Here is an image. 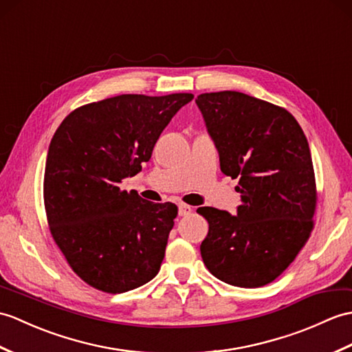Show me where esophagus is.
<instances>
[{
	"mask_svg": "<svg viewBox=\"0 0 352 352\" xmlns=\"http://www.w3.org/2000/svg\"><path fill=\"white\" fill-rule=\"evenodd\" d=\"M192 211H193V207L187 206V204H179L178 206V216H182V217L189 216Z\"/></svg>",
	"mask_w": 352,
	"mask_h": 352,
	"instance_id": "34e87169",
	"label": "esophagus"
}]
</instances>
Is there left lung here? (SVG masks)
<instances>
[{"label": "left lung", "mask_w": 352, "mask_h": 352, "mask_svg": "<svg viewBox=\"0 0 352 352\" xmlns=\"http://www.w3.org/2000/svg\"><path fill=\"white\" fill-rule=\"evenodd\" d=\"M195 102L220 169L239 178L241 193L234 216L198 208L210 225L202 261L225 283L263 287L288 268L312 231L316 190L307 139L287 109L244 93H204Z\"/></svg>", "instance_id": "left-lung-1"}]
</instances>
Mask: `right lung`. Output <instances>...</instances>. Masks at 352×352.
I'll list each match as a JSON object with an SVG mask.
<instances>
[{
	"label": "right lung",
	"instance_id": "1",
	"mask_svg": "<svg viewBox=\"0 0 352 352\" xmlns=\"http://www.w3.org/2000/svg\"><path fill=\"white\" fill-rule=\"evenodd\" d=\"M190 93L121 94L75 109L56 129L45 166L54 240L80 279L121 294L156 277L178 208L120 190L148 162Z\"/></svg>",
	"mask_w": 352,
	"mask_h": 352
}]
</instances>
